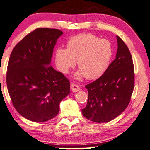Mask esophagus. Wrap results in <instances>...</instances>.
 I'll return each mask as SVG.
<instances>
[{
	"instance_id": "1",
	"label": "esophagus",
	"mask_w": 150,
	"mask_h": 150,
	"mask_svg": "<svg viewBox=\"0 0 150 150\" xmlns=\"http://www.w3.org/2000/svg\"><path fill=\"white\" fill-rule=\"evenodd\" d=\"M71 90H72V91L73 92H77L78 91H79L80 90V87L77 84H75V83H71Z\"/></svg>"
}]
</instances>
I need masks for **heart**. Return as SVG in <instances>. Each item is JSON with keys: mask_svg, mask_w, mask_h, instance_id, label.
<instances>
[{"mask_svg": "<svg viewBox=\"0 0 150 150\" xmlns=\"http://www.w3.org/2000/svg\"><path fill=\"white\" fill-rule=\"evenodd\" d=\"M112 56V45L108 40L83 33L70 38L67 49L57 48L54 60L57 68L64 74L68 73L77 61L79 70L75 77L80 79L85 76L88 79H96L106 72Z\"/></svg>", "mask_w": 150, "mask_h": 150, "instance_id": "b5f03b06", "label": "heart"}]
</instances>
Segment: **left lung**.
Wrapping results in <instances>:
<instances>
[{
    "mask_svg": "<svg viewBox=\"0 0 150 150\" xmlns=\"http://www.w3.org/2000/svg\"><path fill=\"white\" fill-rule=\"evenodd\" d=\"M115 60L98 79L86 86L87 105L81 110L87 119L97 123L110 122L120 115L129 104L134 85L133 62L124 42L117 36Z\"/></svg>",
    "mask_w": 150,
    "mask_h": 150,
    "instance_id": "1",
    "label": "left lung"
}]
</instances>
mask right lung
<instances>
[{"instance_id": "add662e5", "label": "right lung", "mask_w": 150, "mask_h": 150, "mask_svg": "<svg viewBox=\"0 0 150 150\" xmlns=\"http://www.w3.org/2000/svg\"><path fill=\"white\" fill-rule=\"evenodd\" d=\"M63 35L58 29L37 28L16 45L7 67V84L17 111L26 119L43 122L58 115L70 82L51 66L54 48Z\"/></svg>"}]
</instances>
